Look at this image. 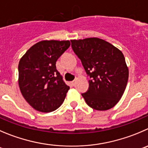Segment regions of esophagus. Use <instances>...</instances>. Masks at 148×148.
<instances>
[{
  "instance_id": "obj_1",
  "label": "esophagus",
  "mask_w": 148,
  "mask_h": 148,
  "mask_svg": "<svg viewBox=\"0 0 148 148\" xmlns=\"http://www.w3.org/2000/svg\"><path fill=\"white\" fill-rule=\"evenodd\" d=\"M75 84H76V81H72V82H71V84L73 86H75Z\"/></svg>"
}]
</instances>
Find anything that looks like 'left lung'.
Listing matches in <instances>:
<instances>
[{
  "instance_id": "1",
  "label": "left lung",
  "mask_w": 148,
  "mask_h": 148,
  "mask_svg": "<svg viewBox=\"0 0 148 148\" xmlns=\"http://www.w3.org/2000/svg\"><path fill=\"white\" fill-rule=\"evenodd\" d=\"M73 50L89 75V88L82 94L87 105L107 110L119 102L126 89L129 68L121 51L98 38L71 40Z\"/></svg>"
}]
</instances>
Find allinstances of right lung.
I'll return each mask as SVG.
<instances>
[{
	"label": "right lung",
	"mask_w": 148,
	"mask_h": 148,
	"mask_svg": "<svg viewBox=\"0 0 148 148\" xmlns=\"http://www.w3.org/2000/svg\"><path fill=\"white\" fill-rule=\"evenodd\" d=\"M70 46V40H41L19 60V89L28 104L39 112L55 110L65 99L70 87L57 71L56 62Z\"/></svg>",
	"instance_id": "1"
}]
</instances>
